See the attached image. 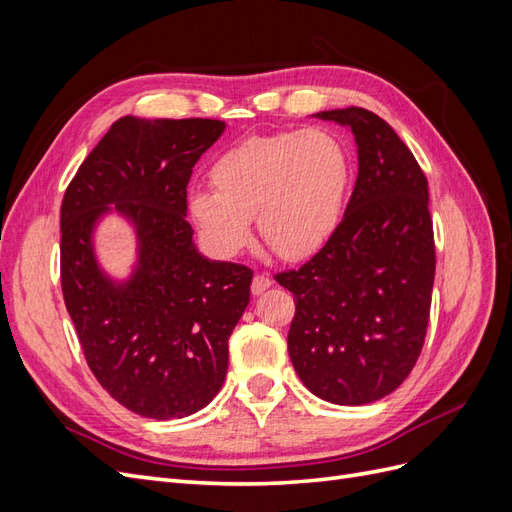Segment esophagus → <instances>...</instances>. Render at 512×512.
<instances>
[{
	"instance_id": "34e87169",
	"label": "esophagus",
	"mask_w": 512,
	"mask_h": 512,
	"mask_svg": "<svg viewBox=\"0 0 512 512\" xmlns=\"http://www.w3.org/2000/svg\"><path fill=\"white\" fill-rule=\"evenodd\" d=\"M271 277L267 273H256L254 280H252V292L254 294H262L267 288H271Z\"/></svg>"
}]
</instances>
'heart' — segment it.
Returning a JSON list of instances; mask_svg holds the SVG:
<instances>
[{"instance_id": "1", "label": "heart", "mask_w": 512, "mask_h": 512, "mask_svg": "<svg viewBox=\"0 0 512 512\" xmlns=\"http://www.w3.org/2000/svg\"><path fill=\"white\" fill-rule=\"evenodd\" d=\"M215 188L198 185L188 205L215 252L232 256L260 235L286 260L318 252L346 211L352 160L337 134L309 128L250 136L211 168Z\"/></svg>"}]
</instances>
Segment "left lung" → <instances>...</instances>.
<instances>
[{
	"mask_svg": "<svg viewBox=\"0 0 512 512\" xmlns=\"http://www.w3.org/2000/svg\"><path fill=\"white\" fill-rule=\"evenodd\" d=\"M316 117L352 130L359 177L333 237L275 280L297 307L288 354L301 382L331 404L363 406L393 393L425 344L436 275L427 177L367 108Z\"/></svg>",
	"mask_w": 512,
	"mask_h": 512,
	"instance_id": "8db88e82",
	"label": "left lung"
}]
</instances>
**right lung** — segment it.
<instances>
[{
    "instance_id": "obj_1",
    "label": "right lung",
    "mask_w": 512,
    "mask_h": 512,
    "mask_svg": "<svg viewBox=\"0 0 512 512\" xmlns=\"http://www.w3.org/2000/svg\"><path fill=\"white\" fill-rule=\"evenodd\" d=\"M218 119L121 117L76 170L61 203V292L91 374L128 410L168 421L205 408L222 389L228 337L254 271L198 254L185 220L200 156ZM108 204L137 228L139 262L117 285L90 245Z\"/></svg>"
}]
</instances>
